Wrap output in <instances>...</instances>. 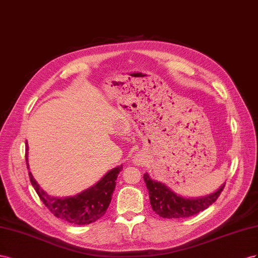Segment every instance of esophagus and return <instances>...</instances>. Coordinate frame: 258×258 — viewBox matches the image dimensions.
Here are the masks:
<instances>
[{
    "mask_svg": "<svg viewBox=\"0 0 258 258\" xmlns=\"http://www.w3.org/2000/svg\"><path fill=\"white\" fill-rule=\"evenodd\" d=\"M143 162H144L143 154L142 153H137L136 156L134 157V159H133V163L136 164V165H141Z\"/></svg>",
    "mask_w": 258,
    "mask_h": 258,
    "instance_id": "esophagus-1",
    "label": "esophagus"
}]
</instances>
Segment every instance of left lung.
Here are the masks:
<instances>
[{"instance_id":"left-lung-1","label":"left lung","mask_w":258,"mask_h":258,"mask_svg":"<svg viewBox=\"0 0 258 258\" xmlns=\"http://www.w3.org/2000/svg\"><path fill=\"white\" fill-rule=\"evenodd\" d=\"M144 180L149 191L152 210L163 218H185L198 214L214 203L225 187L224 183L215 192L194 199L177 195L164 183L151 179L147 173Z\"/></svg>"}]
</instances>
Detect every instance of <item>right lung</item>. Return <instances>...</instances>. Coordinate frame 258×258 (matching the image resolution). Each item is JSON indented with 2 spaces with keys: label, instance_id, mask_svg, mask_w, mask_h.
Listing matches in <instances>:
<instances>
[{
  "label": "right lung",
  "instance_id": "1",
  "mask_svg": "<svg viewBox=\"0 0 258 258\" xmlns=\"http://www.w3.org/2000/svg\"><path fill=\"white\" fill-rule=\"evenodd\" d=\"M26 161L29 168L28 145H26ZM122 166L123 165L112 168L93 187H90L77 196L66 198L49 196L39 186L31 172H29V178L41 201L45 204L50 213H53L54 216L73 225H88L96 222L97 219L105 215L111 202L116 183L115 180L122 170Z\"/></svg>",
  "mask_w": 258,
  "mask_h": 258
}]
</instances>
